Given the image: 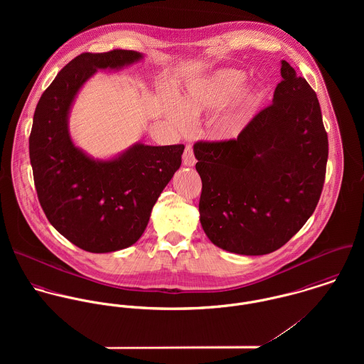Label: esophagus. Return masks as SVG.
Wrapping results in <instances>:
<instances>
[{
	"label": "esophagus",
	"mask_w": 364,
	"mask_h": 364,
	"mask_svg": "<svg viewBox=\"0 0 364 364\" xmlns=\"http://www.w3.org/2000/svg\"><path fill=\"white\" fill-rule=\"evenodd\" d=\"M182 159H183V165H186V166H193L196 164V158H195V154H193L192 146H186L185 147V153H183Z\"/></svg>",
	"instance_id": "obj_1"
}]
</instances>
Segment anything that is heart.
I'll return each instance as SVG.
<instances>
[{
    "label": "heart",
    "instance_id": "heart-1",
    "mask_svg": "<svg viewBox=\"0 0 364 364\" xmlns=\"http://www.w3.org/2000/svg\"><path fill=\"white\" fill-rule=\"evenodd\" d=\"M245 81L247 74L241 70L225 68L217 71L182 100L179 105V110H173L172 114L176 124L185 127L188 120L195 119L202 112L210 109H220L230 104L240 94ZM254 102L255 101L252 97H247V106L231 113L227 119V123L230 126H240L248 113V106Z\"/></svg>",
    "mask_w": 364,
    "mask_h": 364
}]
</instances>
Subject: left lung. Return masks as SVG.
<instances>
[{
  "instance_id": "1",
  "label": "left lung",
  "mask_w": 364,
  "mask_h": 364,
  "mask_svg": "<svg viewBox=\"0 0 364 364\" xmlns=\"http://www.w3.org/2000/svg\"><path fill=\"white\" fill-rule=\"evenodd\" d=\"M273 102L237 139L198 141L200 223L208 240L240 255L283 247L311 217L323 188L328 134L315 91L282 61Z\"/></svg>"
}]
</instances>
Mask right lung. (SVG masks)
<instances>
[{"mask_svg": "<svg viewBox=\"0 0 364 364\" xmlns=\"http://www.w3.org/2000/svg\"><path fill=\"white\" fill-rule=\"evenodd\" d=\"M143 58L133 50L81 53L42 94L29 136L38 199L53 227L78 248L105 254L133 245L158 196L182 164L185 146L134 144L123 154L92 159L74 146L68 113L98 68L119 70Z\"/></svg>", "mask_w": 364, "mask_h": 364, "instance_id": "add662e5", "label": "right lung"}]
</instances>
